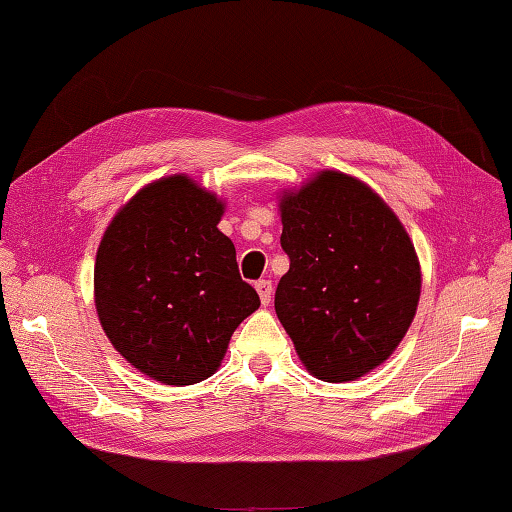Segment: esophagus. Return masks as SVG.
Returning a JSON list of instances; mask_svg holds the SVG:
<instances>
[{
  "mask_svg": "<svg viewBox=\"0 0 512 512\" xmlns=\"http://www.w3.org/2000/svg\"><path fill=\"white\" fill-rule=\"evenodd\" d=\"M256 291H258V296H260V302H263V305H269V302H271V294H274V287H271V280H258V283H256Z\"/></svg>",
  "mask_w": 512,
  "mask_h": 512,
  "instance_id": "1",
  "label": "esophagus"
}]
</instances>
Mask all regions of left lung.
<instances>
[{
  "label": "left lung",
  "mask_w": 512,
  "mask_h": 512,
  "mask_svg": "<svg viewBox=\"0 0 512 512\" xmlns=\"http://www.w3.org/2000/svg\"><path fill=\"white\" fill-rule=\"evenodd\" d=\"M289 271L276 314L305 369L325 382L367 375L398 349L422 271L400 218L371 187L322 170L280 196Z\"/></svg>",
  "instance_id": "8db88e82"
}]
</instances>
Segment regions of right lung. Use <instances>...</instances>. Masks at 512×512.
<instances>
[{"label": "right lung", "mask_w": 512, "mask_h": 512, "mask_svg": "<svg viewBox=\"0 0 512 512\" xmlns=\"http://www.w3.org/2000/svg\"><path fill=\"white\" fill-rule=\"evenodd\" d=\"M223 212L221 198L187 174L163 176L114 214L97 249L103 331L134 369L170 387L210 378L260 307L218 229Z\"/></svg>", "instance_id": "add662e5"}]
</instances>
